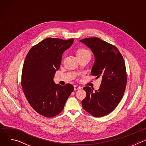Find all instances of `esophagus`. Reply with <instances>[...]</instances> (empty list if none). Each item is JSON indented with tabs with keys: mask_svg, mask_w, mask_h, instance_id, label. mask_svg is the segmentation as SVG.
<instances>
[{
	"mask_svg": "<svg viewBox=\"0 0 146 146\" xmlns=\"http://www.w3.org/2000/svg\"><path fill=\"white\" fill-rule=\"evenodd\" d=\"M81 87H80V86H78V85H75L74 86V90L76 91V90H80V89H81Z\"/></svg>",
	"mask_w": 146,
	"mask_h": 146,
	"instance_id": "34e87169",
	"label": "esophagus"
}]
</instances>
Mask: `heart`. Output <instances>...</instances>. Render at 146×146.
I'll return each mask as SVG.
<instances>
[{
  "label": "heart",
  "mask_w": 146,
  "mask_h": 146,
  "mask_svg": "<svg viewBox=\"0 0 146 146\" xmlns=\"http://www.w3.org/2000/svg\"><path fill=\"white\" fill-rule=\"evenodd\" d=\"M90 52L84 48H80L79 50H78V51H77V56H80V55H84V54H90Z\"/></svg>",
  "instance_id": "b5f03b06"
}]
</instances>
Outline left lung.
<instances>
[{"label":"left lung","instance_id":"1","mask_svg":"<svg viewBox=\"0 0 146 146\" xmlns=\"http://www.w3.org/2000/svg\"><path fill=\"white\" fill-rule=\"evenodd\" d=\"M92 51L95 62L91 75L102 78L98 90L84 87L87 93L82 100L83 109L95 117L113 111L122 99L127 84V73L123 58L114 46L98 37L80 40Z\"/></svg>","mask_w":146,"mask_h":146}]
</instances>
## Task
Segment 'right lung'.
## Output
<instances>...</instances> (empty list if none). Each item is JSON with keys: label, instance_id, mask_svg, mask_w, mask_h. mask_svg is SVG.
<instances>
[{"label": "right lung", "instance_id": "1", "mask_svg": "<svg viewBox=\"0 0 146 146\" xmlns=\"http://www.w3.org/2000/svg\"><path fill=\"white\" fill-rule=\"evenodd\" d=\"M73 41V38H47L32 47L25 58L21 78L24 93L32 108L46 117H54L63 110L74 90L70 84L62 86L54 81L62 54Z\"/></svg>", "mask_w": 146, "mask_h": 146}]
</instances>
